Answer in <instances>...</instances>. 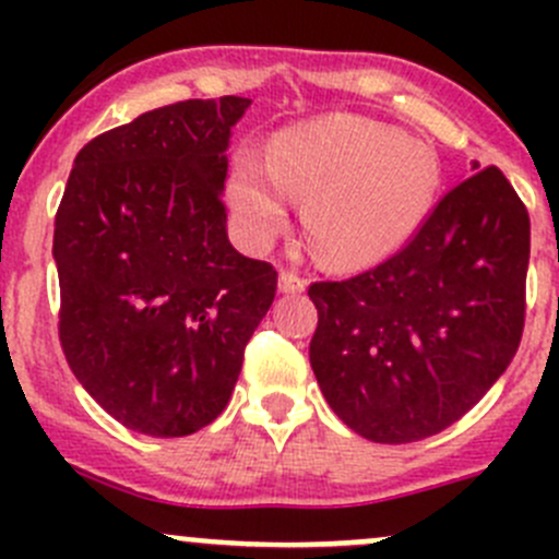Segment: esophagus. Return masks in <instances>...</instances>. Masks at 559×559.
Segmentation results:
<instances>
[{"mask_svg": "<svg viewBox=\"0 0 559 559\" xmlns=\"http://www.w3.org/2000/svg\"><path fill=\"white\" fill-rule=\"evenodd\" d=\"M306 289H308V281L302 278V275L289 273V270H284V273L278 275V292H281V295H302Z\"/></svg>", "mask_w": 559, "mask_h": 559, "instance_id": "1", "label": "esophagus"}]
</instances>
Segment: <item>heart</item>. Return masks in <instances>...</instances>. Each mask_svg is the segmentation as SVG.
Instances as JSON below:
<instances>
[{
  "mask_svg": "<svg viewBox=\"0 0 559 559\" xmlns=\"http://www.w3.org/2000/svg\"><path fill=\"white\" fill-rule=\"evenodd\" d=\"M441 189V162L427 143L365 116H326L286 129L270 159L233 156L227 197L251 243L289 222L292 197L308 200L313 253L337 270L381 262L414 238Z\"/></svg>",
  "mask_w": 559,
  "mask_h": 559,
  "instance_id": "obj_1",
  "label": "heart"
}]
</instances>
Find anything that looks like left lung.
I'll return each instance as SVG.
<instances>
[{
    "mask_svg": "<svg viewBox=\"0 0 559 559\" xmlns=\"http://www.w3.org/2000/svg\"><path fill=\"white\" fill-rule=\"evenodd\" d=\"M527 262V211L487 167L384 264L313 284L311 368L330 408L373 443H414L454 425L520 348Z\"/></svg>",
    "mask_w": 559,
    "mask_h": 559,
    "instance_id": "8db88e82",
    "label": "left lung"
}]
</instances>
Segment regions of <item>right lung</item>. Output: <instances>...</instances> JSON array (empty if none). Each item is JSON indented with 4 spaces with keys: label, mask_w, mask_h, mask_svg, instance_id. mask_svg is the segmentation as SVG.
Listing matches in <instances>:
<instances>
[{
    "label": "right lung",
    "mask_w": 559,
    "mask_h": 559,
    "mask_svg": "<svg viewBox=\"0 0 559 559\" xmlns=\"http://www.w3.org/2000/svg\"><path fill=\"white\" fill-rule=\"evenodd\" d=\"M243 97L143 112L81 148L53 227L72 373L134 432L183 438L233 397L278 273L235 251L222 205Z\"/></svg>",
    "instance_id": "right-lung-1"
}]
</instances>
